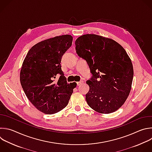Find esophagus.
Instances as JSON below:
<instances>
[{
    "mask_svg": "<svg viewBox=\"0 0 152 152\" xmlns=\"http://www.w3.org/2000/svg\"><path fill=\"white\" fill-rule=\"evenodd\" d=\"M82 83H83V81H82V80H81V81H80V82H77V86H79V85H80Z\"/></svg>",
    "mask_w": 152,
    "mask_h": 152,
    "instance_id": "1",
    "label": "esophagus"
}]
</instances>
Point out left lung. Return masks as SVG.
I'll use <instances>...</instances> for the list:
<instances>
[{
	"label": "left lung",
	"instance_id": "obj_1",
	"mask_svg": "<svg viewBox=\"0 0 152 152\" xmlns=\"http://www.w3.org/2000/svg\"><path fill=\"white\" fill-rule=\"evenodd\" d=\"M75 45L77 54L86 61L92 74L86 81L88 104L99 113L116 111L129 94L134 76L126 50L114 40L94 34L79 37Z\"/></svg>",
	"mask_w": 152,
	"mask_h": 152
}]
</instances>
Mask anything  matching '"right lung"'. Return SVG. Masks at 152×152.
Returning <instances> with one entry per match:
<instances>
[{"mask_svg": "<svg viewBox=\"0 0 152 152\" xmlns=\"http://www.w3.org/2000/svg\"><path fill=\"white\" fill-rule=\"evenodd\" d=\"M69 34L56 36L31 48L20 71L22 88L31 104L41 112L56 113L69 103L76 83H68L61 70L63 54L72 45ZM61 76L57 82L54 79Z\"/></svg>", "mask_w": 152, "mask_h": 152, "instance_id": "1", "label": "right lung"}]
</instances>
